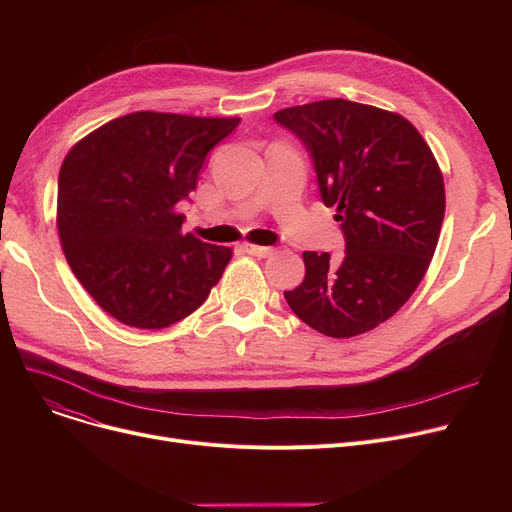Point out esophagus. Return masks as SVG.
Segmentation results:
<instances>
[{"instance_id": "1", "label": "esophagus", "mask_w": 512, "mask_h": 512, "mask_svg": "<svg viewBox=\"0 0 512 512\" xmlns=\"http://www.w3.org/2000/svg\"><path fill=\"white\" fill-rule=\"evenodd\" d=\"M245 251L253 257H259V259L274 255V247H263V245H245Z\"/></svg>"}]
</instances>
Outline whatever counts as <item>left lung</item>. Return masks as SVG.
<instances>
[{
  "label": "left lung",
  "instance_id": "8db88e82",
  "mask_svg": "<svg viewBox=\"0 0 512 512\" xmlns=\"http://www.w3.org/2000/svg\"><path fill=\"white\" fill-rule=\"evenodd\" d=\"M311 151L321 199L336 207L346 253L305 251V280L284 292L307 326L353 338L405 305L432 263L444 178L419 130L396 112L326 99L274 114Z\"/></svg>",
  "mask_w": 512,
  "mask_h": 512
}]
</instances>
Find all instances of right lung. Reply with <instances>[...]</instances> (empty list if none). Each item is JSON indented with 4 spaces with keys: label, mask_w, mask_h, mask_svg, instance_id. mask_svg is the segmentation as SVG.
<instances>
[{
    "label": "right lung",
    "mask_w": 512,
    "mask_h": 512,
    "mask_svg": "<svg viewBox=\"0 0 512 512\" xmlns=\"http://www.w3.org/2000/svg\"><path fill=\"white\" fill-rule=\"evenodd\" d=\"M238 122L134 112L89 132L64 157L56 224L66 261L120 324L168 328L220 282L232 249L182 234L176 205Z\"/></svg>",
    "instance_id": "1"
}]
</instances>
